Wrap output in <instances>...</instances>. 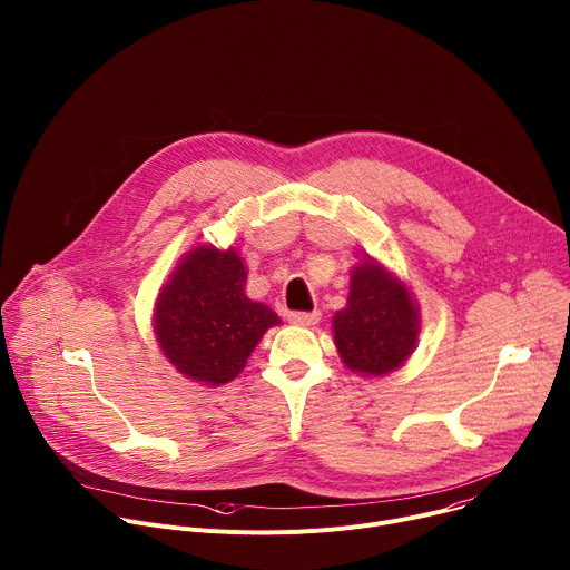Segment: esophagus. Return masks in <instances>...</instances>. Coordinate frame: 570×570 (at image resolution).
Segmentation results:
<instances>
[{"mask_svg":"<svg viewBox=\"0 0 570 570\" xmlns=\"http://www.w3.org/2000/svg\"><path fill=\"white\" fill-rule=\"evenodd\" d=\"M288 320L297 324V327H313L320 320V311H293L288 313Z\"/></svg>","mask_w":570,"mask_h":570,"instance_id":"esophagus-1","label":"esophagus"}]
</instances>
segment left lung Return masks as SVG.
Segmentation results:
<instances>
[{
    "mask_svg": "<svg viewBox=\"0 0 570 570\" xmlns=\"http://www.w3.org/2000/svg\"><path fill=\"white\" fill-rule=\"evenodd\" d=\"M350 275L347 304L332 320L336 350L350 372L387 376L417 350L420 304L405 282L372 257Z\"/></svg>",
    "mask_w": 570,
    "mask_h": 570,
    "instance_id": "obj_1",
    "label": "left lung"
}]
</instances>
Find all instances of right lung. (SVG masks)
<instances>
[{
    "mask_svg": "<svg viewBox=\"0 0 570 570\" xmlns=\"http://www.w3.org/2000/svg\"><path fill=\"white\" fill-rule=\"evenodd\" d=\"M248 266L234 246L191 248L161 284L153 308V334L165 358L200 385H225L279 315L246 295Z\"/></svg>",
    "mask_w": 570,
    "mask_h": 570,
    "instance_id": "add662e5",
    "label": "right lung"
}]
</instances>
